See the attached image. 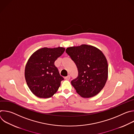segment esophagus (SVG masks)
Masks as SVG:
<instances>
[{
	"label": "esophagus",
	"instance_id": "1",
	"mask_svg": "<svg viewBox=\"0 0 134 134\" xmlns=\"http://www.w3.org/2000/svg\"><path fill=\"white\" fill-rule=\"evenodd\" d=\"M70 76H69V75H68L67 76H66V77H65V80H69L70 79Z\"/></svg>",
	"mask_w": 134,
	"mask_h": 134
}]
</instances>
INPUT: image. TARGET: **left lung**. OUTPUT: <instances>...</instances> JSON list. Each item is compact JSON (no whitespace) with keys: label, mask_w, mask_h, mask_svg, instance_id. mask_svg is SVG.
Segmentation results:
<instances>
[{"label":"left lung","mask_w":134,"mask_h":134,"mask_svg":"<svg viewBox=\"0 0 134 134\" xmlns=\"http://www.w3.org/2000/svg\"><path fill=\"white\" fill-rule=\"evenodd\" d=\"M66 52L78 69L77 77L71 82L76 92L83 98L95 96L103 89L108 79V65L103 52L87 44L68 47Z\"/></svg>","instance_id":"obj_1"}]
</instances>
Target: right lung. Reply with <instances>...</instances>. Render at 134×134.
Returning a JSON list of instances; mask_svg holds the SVG:
<instances>
[{"label":"right lung","instance_id":"right-lung-1","mask_svg":"<svg viewBox=\"0 0 134 134\" xmlns=\"http://www.w3.org/2000/svg\"><path fill=\"white\" fill-rule=\"evenodd\" d=\"M65 50L63 47L41 48L29 59L25 78L31 91L40 98H49L58 91L64 78L54 66V62Z\"/></svg>","mask_w":134,"mask_h":134}]
</instances>
